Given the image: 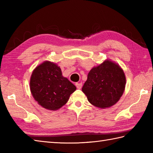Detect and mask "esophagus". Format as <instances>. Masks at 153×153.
Masks as SVG:
<instances>
[{"label": "esophagus", "mask_w": 153, "mask_h": 153, "mask_svg": "<svg viewBox=\"0 0 153 153\" xmlns=\"http://www.w3.org/2000/svg\"><path fill=\"white\" fill-rule=\"evenodd\" d=\"M76 87L78 89H82V84L81 83H76Z\"/></svg>", "instance_id": "esophagus-1"}]
</instances>
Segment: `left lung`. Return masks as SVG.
<instances>
[{"mask_svg":"<svg viewBox=\"0 0 153 153\" xmlns=\"http://www.w3.org/2000/svg\"><path fill=\"white\" fill-rule=\"evenodd\" d=\"M126 83V76L121 67L106 60L90 70L82 91L91 105L106 108L115 105L120 100Z\"/></svg>","mask_w":153,"mask_h":153,"instance_id":"8db88e82","label":"left lung"}]
</instances>
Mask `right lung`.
Wrapping results in <instances>:
<instances>
[{
  "label": "right lung",
  "mask_w": 153,
  "mask_h": 153,
  "mask_svg": "<svg viewBox=\"0 0 153 153\" xmlns=\"http://www.w3.org/2000/svg\"><path fill=\"white\" fill-rule=\"evenodd\" d=\"M30 90L34 99L43 108L56 110L66 104L76 87L62 76L56 64L45 61L33 71Z\"/></svg>",
  "instance_id": "right-lung-1"
}]
</instances>
